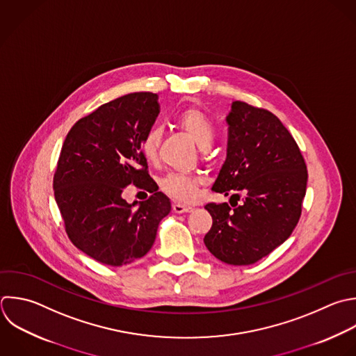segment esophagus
<instances>
[{"label":"esophagus","mask_w":356,"mask_h":356,"mask_svg":"<svg viewBox=\"0 0 356 356\" xmlns=\"http://www.w3.org/2000/svg\"><path fill=\"white\" fill-rule=\"evenodd\" d=\"M172 210L177 214H182V213H191L193 209L191 206H186V204H182V203H174Z\"/></svg>","instance_id":"34e87169"}]
</instances>
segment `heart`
Returning <instances> with one entry per match:
<instances>
[{
  "instance_id": "heart-1",
  "label": "heart",
  "mask_w": 356,
  "mask_h": 356,
  "mask_svg": "<svg viewBox=\"0 0 356 356\" xmlns=\"http://www.w3.org/2000/svg\"><path fill=\"white\" fill-rule=\"evenodd\" d=\"M177 124L184 129L200 149H209L214 139V128L210 120L202 111L196 108H188L178 114ZM161 140V129L152 127L147 129L142 139V154L153 161L157 157L159 146ZM203 179L195 174H168L161 181V189L175 200L191 202L196 197L199 186Z\"/></svg>"
}]
</instances>
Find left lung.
<instances>
[{"label":"left lung","mask_w":356,"mask_h":356,"mask_svg":"<svg viewBox=\"0 0 356 356\" xmlns=\"http://www.w3.org/2000/svg\"><path fill=\"white\" fill-rule=\"evenodd\" d=\"M225 121L227 159L211 189L225 196L239 191L245 197L234 209L227 203L204 206L213 225L203 241L218 260L246 266L292 234L302 211L307 171L296 142L270 111L232 102Z\"/></svg>","instance_id":"obj_1"}]
</instances>
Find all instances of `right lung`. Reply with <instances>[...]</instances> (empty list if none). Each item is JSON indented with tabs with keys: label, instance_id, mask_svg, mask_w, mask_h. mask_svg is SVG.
<instances>
[{
	"label": "right lung",
	"instance_id": "obj_1",
	"mask_svg": "<svg viewBox=\"0 0 356 356\" xmlns=\"http://www.w3.org/2000/svg\"><path fill=\"white\" fill-rule=\"evenodd\" d=\"M157 95L129 93L100 106L68 132L54 175V196L72 243L92 259L124 266L153 246L171 202L147 174L140 145L153 127ZM134 183L154 195L139 205L122 193Z\"/></svg>",
	"mask_w": 356,
	"mask_h": 356
}]
</instances>
